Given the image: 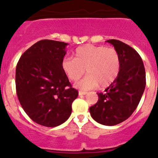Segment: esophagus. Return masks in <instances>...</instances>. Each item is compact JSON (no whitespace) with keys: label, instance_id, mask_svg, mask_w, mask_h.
<instances>
[{"label":"esophagus","instance_id":"obj_1","mask_svg":"<svg viewBox=\"0 0 158 158\" xmlns=\"http://www.w3.org/2000/svg\"><path fill=\"white\" fill-rule=\"evenodd\" d=\"M86 94H87L86 92H82V91H79V95H86Z\"/></svg>","mask_w":158,"mask_h":158}]
</instances>
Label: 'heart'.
<instances>
[{"label": "heart", "mask_w": 158, "mask_h": 158, "mask_svg": "<svg viewBox=\"0 0 158 158\" xmlns=\"http://www.w3.org/2000/svg\"><path fill=\"white\" fill-rule=\"evenodd\" d=\"M61 68L69 80L77 82L76 85L82 90L95 89L100 85L106 88L117 79L121 69L120 56L117 49L105 46L92 44L82 46L75 50L74 59L65 57L61 62Z\"/></svg>", "instance_id": "obj_1"}]
</instances>
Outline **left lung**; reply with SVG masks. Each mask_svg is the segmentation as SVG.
I'll use <instances>...</instances> for the list:
<instances>
[{
	"instance_id": "left-lung-1",
	"label": "left lung",
	"mask_w": 158,
	"mask_h": 158,
	"mask_svg": "<svg viewBox=\"0 0 158 158\" xmlns=\"http://www.w3.org/2000/svg\"><path fill=\"white\" fill-rule=\"evenodd\" d=\"M106 42L118 52L120 72L106 92L98 93V102L89 111L95 122L111 126L128 119L136 109L145 89L146 76L144 63L135 49L117 40Z\"/></svg>"
}]
</instances>
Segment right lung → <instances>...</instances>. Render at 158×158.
<instances>
[{
  "instance_id": "1",
  "label": "right lung",
  "mask_w": 158,
  "mask_h": 158,
  "mask_svg": "<svg viewBox=\"0 0 158 158\" xmlns=\"http://www.w3.org/2000/svg\"><path fill=\"white\" fill-rule=\"evenodd\" d=\"M68 44L43 40L20 56L16 68L19 102L36 123L56 127L72 113V103L79 92L73 89L61 68Z\"/></svg>"
}]
</instances>
